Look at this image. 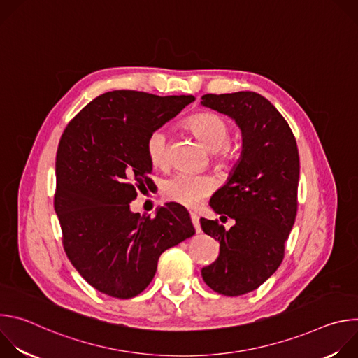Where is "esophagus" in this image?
Instances as JSON below:
<instances>
[{
    "label": "esophagus",
    "instance_id": "34e87169",
    "mask_svg": "<svg viewBox=\"0 0 358 358\" xmlns=\"http://www.w3.org/2000/svg\"><path fill=\"white\" fill-rule=\"evenodd\" d=\"M189 217H191V221H192V225H194L195 231L199 234V232H201V225H199V218H198V215H196L195 213H191Z\"/></svg>",
    "mask_w": 358,
    "mask_h": 358
}]
</instances>
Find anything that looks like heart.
I'll return each instance as SVG.
<instances>
[{
  "label": "heart",
  "instance_id": "b5f03b06",
  "mask_svg": "<svg viewBox=\"0 0 358 358\" xmlns=\"http://www.w3.org/2000/svg\"><path fill=\"white\" fill-rule=\"evenodd\" d=\"M187 127L210 151L215 152L221 162L232 157V150L227 144L229 138V124L218 115L199 113L188 119ZM145 151L150 163L156 167H164L169 163V141L163 129L151 131L145 141ZM215 189V181L206 174H192L180 171L170 177L163 187L167 199L181 203L184 207L195 208L210 196Z\"/></svg>",
  "mask_w": 358,
  "mask_h": 358
}]
</instances>
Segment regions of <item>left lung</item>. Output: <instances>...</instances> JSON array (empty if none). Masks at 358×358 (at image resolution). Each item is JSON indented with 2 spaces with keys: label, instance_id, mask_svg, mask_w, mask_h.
Segmentation results:
<instances>
[{
  "label": "left lung",
  "instance_id": "1",
  "mask_svg": "<svg viewBox=\"0 0 358 358\" xmlns=\"http://www.w3.org/2000/svg\"><path fill=\"white\" fill-rule=\"evenodd\" d=\"M201 99L202 106L235 120L242 133L241 157L210 199L211 208L235 225L227 231L218 221L199 220L202 231L220 242L217 261L201 275L214 292L241 296L258 289L283 261L297 213V144L283 116L258 93Z\"/></svg>",
  "mask_w": 358,
  "mask_h": 358
}]
</instances>
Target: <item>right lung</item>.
Returning <instances> with one entry per match:
<instances>
[{
	"label": "right lung",
	"mask_w": 358,
	"mask_h": 358,
	"mask_svg": "<svg viewBox=\"0 0 358 358\" xmlns=\"http://www.w3.org/2000/svg\"><path fill=\"white\" fill-rule=\"evenodd\" d=\"M194 100L108 92L85 106L61 137L54 203L64 248L79 275L101 293L137 296L155 278L160 255L195 234L180 203L167 202L155 218L130 211L136 189L151 181L148 134Z\"/></svg>",
	"instance_id": "obj_1"
}]
</instances>
